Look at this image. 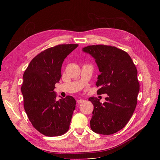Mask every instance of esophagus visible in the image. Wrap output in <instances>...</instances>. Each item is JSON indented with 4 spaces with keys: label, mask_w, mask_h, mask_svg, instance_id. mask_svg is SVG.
Listing matches in <instances>:
<instances>
[{
    "label": "esophagus",
    "mask_w": 160,
    "mask_h": 160,
    "mask_svg": "<svg viewBox=\"0 0 160 160\" xmlns=\"http://www.w3.org/2000/svg\"><path fill=\"white\" fill-rule=\"evenodd\" d=\"M83 101H84V100H83V99H78L77 101V103L78 104H82V103L83 102Z\"/></svg>",
    "instance_id": "34e87169"
}]
</instances>
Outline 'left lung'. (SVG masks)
Returning <instances> with one entry per match:
<instances>
[{
    "label": "left lung",
    "mask_w": 160,
    "mask_h": 160,
    "mask_svg": "<svg viewBox=\"0 0 160 160\" xmlns=\"http://www.w3.org/2000/svg\"><path fill=\"white\" fill-rule=\"evenodd\" d=\"M82 50L96 59L101 72L97 94H108L103 104L97 98H88L94 106L90 128L100 134L115 133L127 125L136 108L140 87L138 70L128 54L115 46L93 45Z\"/></svg>",
    "instance_id": "left-lung-1"
}]
</instances>
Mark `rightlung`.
<instances>
[{
	"label": "right lung",
	"instance_id": "right-lung-1",
	"mask_svg": "<svg viewBox=\"0 0 160 160\" xmlns=\"http://www.w3.org/2000/svg\"><path fill=\"white\" fill-rule=\"evenodd\" d=\"M78 46L60 44L43 51L23 74L21 92L25 112L33 127L45 136H60L69 130L76 101L70 96L58 101L54 88L64 59Z\"/></svg>",
	"mask_w": 160,
	"mask_h": 160
}]
</instances>
